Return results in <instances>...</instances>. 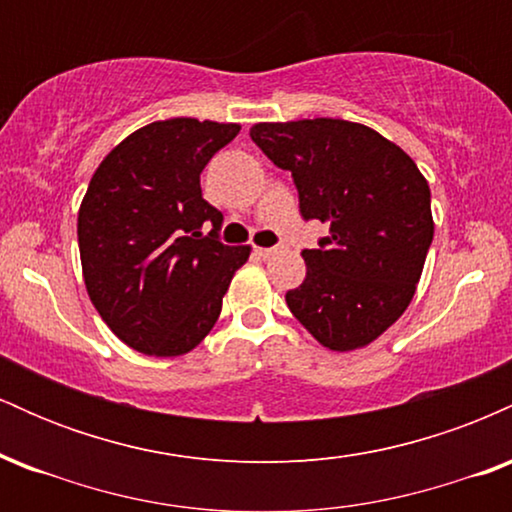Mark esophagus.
Returning a JSON list of instances; mask_svg holds the SVG:
<instances>
[{
	"label": "esophagus",
	"mask_w": 512,
	"mask_h": 512,
	"mask_svg": "<svg viewBox=\"0 0 512 512\" xmlns=\"http://www.w3.org/2000/svg\"><path fill=\"white\" fill-rule=\"evenodd\" d=\"M276 250H279V248H255V252H257V255H260V257H272Z\"/></svg>",
	"instance_id": "34e87169"
}]
</instances>
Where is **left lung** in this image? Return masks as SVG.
I'll return each instance as SVG.
<instances>
[{
	"mask_svg": "<svg viewBox=\"0 0 512 512\" xmlns=\"http://www.w3.org/2000/svg\"><path fill=\"white\" fill-rule=\"evenodd\" d=\"M250 137L291 170L301 216L330 226L303 250L305 279L286 293L322 346L354 351L395 325L414 298L433 240L431 190L416 163L375 129L315 117L257 122Z\"/></svg>",
	"mask_w": 512,
	"mask_h": 512,
	"instance_id": "8db88e82",
	"label": "left lung"
}]
</instances>
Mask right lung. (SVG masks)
Segmentation results:
<instances>
[{
  "label": "right lung",
  "instance_id": "obj_1",
  "mask_svg": "<svg viewBox=\"0 0 512 512\" xmlns=\"http://www.w3.org/2000/svg\"><path fill=\"white\" fill-rule=\"evenodd\" d=\"M240 125L151 122L96 168L79 209L81 269L105 325L146 356H182L211 332L250 245H223L199 175ZM204 222L215 226L209 237Z\"/></svg>",
  "mask_w": 512,
  "mask_h": 512
}]
</instances>
